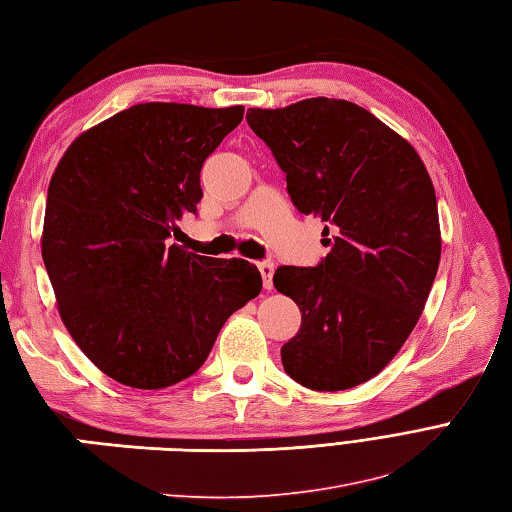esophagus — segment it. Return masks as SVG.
Here are the masks:
<instances>
[{
	"label": "esophagus",
	"instance_id": "34e87169",
	"mask_svg": "<svg viewBox=\"0 0 512 512\" xmlns=\"http://www.w3.org/2000/svg\"><path fill=\"white\" fill-rule=\"evenodd\" d=\"M258 271H260V278H263V287L269 291L274 287V263H271V260H260Z\"/></svg>",
	"mask_w": 512,
	"mask_h": 512
}]
</instances>
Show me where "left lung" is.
Masks as SVG:
<instances>
[{"label":"left lung","mask_w":512,"mask_h":512,"mask_svg":"<svg viewBox=\"0 0 512 512\" xmlns=\"http://www.w3.org/2000/svg\"><path fill=\"white\" fill-rule=\"evenodd\" d=\"M247 124L331 247L317 267L276 269L274 287L302 313L282 366L317 392L355 388L388 366L425 309L442 247L434 184L414 146L355 102L249 109Z\"/></svg>","instance_id":"left-lung-1"}]
</instances>
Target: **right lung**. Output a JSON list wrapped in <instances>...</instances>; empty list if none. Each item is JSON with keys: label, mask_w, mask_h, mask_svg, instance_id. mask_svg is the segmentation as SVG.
I'll return each instance as SVG.
<instances>
[{"label": "right lung", "mask_w": 512, "mask_h": 512, "mask_svg": "<svg viewBox=\"0 0 512 512\" xmlns=\"http://www.w3.org/2000/svg\"><path fill=\"white\" fill-rule=\"evenodd\" d=\"M243 111L142 102L83 131L54 170L41 256L67 333L113 381L160 390L188 379L263 287L243 258L168 241L197 212L201 166Z\"/></svg>", "instance_id": "1"}]
</instances>
